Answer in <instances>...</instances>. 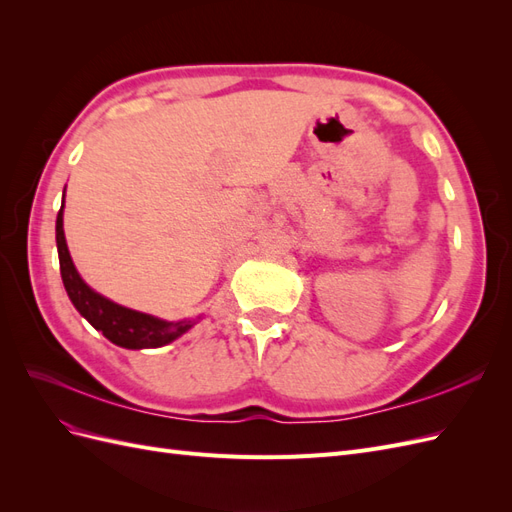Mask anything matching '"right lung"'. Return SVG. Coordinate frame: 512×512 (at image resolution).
<instances>
[{"label": "right lung", "mask_w": 512, "mask_h": 512, "mask_svg": "<svg viewBox=\"0 0 512 512\" xmlns=\"http://www.w3.org/2000/svg\"><path fill=\"white\" fill-rule=\"evenodd\" d=\"M64 203H66V190L64 200H61V209L57 213L55 224V239H57V254H59V271L64 288L72 305L91 327L100 331L108 342L115 346L128 348V350H143V348H160L177 337L188 333L194 324L200 320H162L151 314L136 312V309L123 307L111 299L102 297L100 292L89 288L83 277L76 271L72 256L68 252V243L64 235Z\"/></svg>", "instance_id": "add662e5"}]
</instances>
